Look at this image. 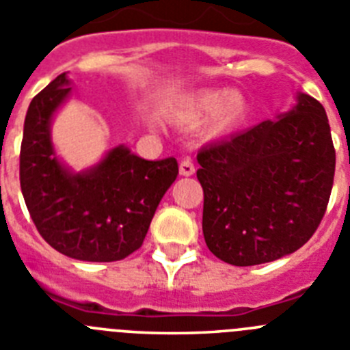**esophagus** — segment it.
<instances>
[{
  "mask_svg": "<svg viewBox=\"0 0 350 350\" xmlns=\"http://www.w3.org/2000/svg\"><path fill=\"white\" fill-rule=\"evenodd\" d=\"M195 172V165L191 163L190 159H183L179 162V174L181 176H191Z\"/></svg>",
  "mask_w": 350,
  "mask_h": 350,
  "instance_id": "esophagus-1",
  "label": "esophagus"
}]
</instances>
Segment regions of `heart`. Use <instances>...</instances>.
Segmentation results:
<instances>
[{"mask_svg":"<svg viewBox=\"0 0 350 350\" xmlns=\"http://www.w3.org/2000/svg\"><path fill=\"white\" fill-rule=\"evenodd\" d=\"M251 111L253 105L244 90H198L171 106L167 116L179 129H193L204 122V139L214 141L237 132L250 120Z\"/></svg>","mask_w":350,"mask_h":350,"instance_id":"1","label":"heart"}]
</instances>
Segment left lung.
Segmentation results:
<instances>
[{"label":"left lung","mask_w":350,"mask_h":350,"mask_svg":"<svg viewBox=\"0 0 350 350\" xmlns=\"http://www.w3.org/2000/svg\"><path fill=\"white\" fill-rule=\"evenodd\" d=\"M202 232L211 253L235 267L295 253L328 206L335 148L323 105L298 92L275 118L197 155Z\"/></svg>","instance_id":"obj_1"}]
</instances>
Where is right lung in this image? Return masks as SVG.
Returning a JSON list of instances; mask_svg holds the SVG:
<instances>
[{"instance_id": "obj_1", "label": "right lung", "mask_w": 350, "mask_h": 350, "mask_svg": "<svg viewBox=\"0 0 350 350\" xmlns=\"http://www.w3.org/2000/svg\"><path fill=\"white\" fill-rule=\"evenodd\" d=\"M59 75L31 100L21 146V188L38 232L64 256L116 261L143 244L160 200L178 178L174 157L146 160L125 144L81 171L57 155L52 124L73 94Z\"/></svg>"}]
</instances>
